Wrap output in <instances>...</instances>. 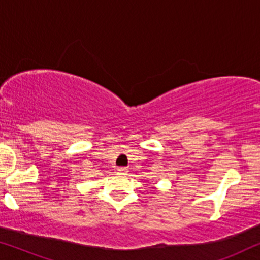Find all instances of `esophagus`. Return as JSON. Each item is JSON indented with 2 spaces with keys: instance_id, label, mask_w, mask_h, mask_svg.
<instances>
[{
  "instance_id": "1",
  "label": "esophagus",
  "mask_w": 260,
  "mask_h": 260,
  "mask_svg": "<svg viewBox=\"0 0 260 260\" xmlns=\"http://www.w3.org/2000/svg\"><path fill=\"white\" fill-rule=\"evenodd\" d=\"M117 174H118V175H126L127 174V169L126 168H118L117 169Z\"/></svg>"
}]
</instances>
